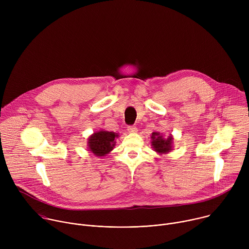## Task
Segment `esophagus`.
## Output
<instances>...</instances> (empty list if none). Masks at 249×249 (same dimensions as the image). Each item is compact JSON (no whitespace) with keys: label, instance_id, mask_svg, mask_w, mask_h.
Listing matches in <instances>:
<instances>
[{"label":"esophagus","instance_id":"1","mask_svg":"<svg viewBox=\"0 0 249 249\" xmlns=\"http://www.w3.org/2000/svg\"><path fill=\"white\" fill-rule=\"evenodd\" d=\"M127 130L129 133H136L138 131V129L135 126H128Z\"/></svg>","mask_w":249,"mask_h":249}]
</instances>
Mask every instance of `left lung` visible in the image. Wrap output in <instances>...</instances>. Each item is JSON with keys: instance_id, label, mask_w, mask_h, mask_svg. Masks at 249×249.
Instances as JSON below:
<instances>
[{"instance_id": "8db88e82", "label": "left lung", "mask_w": 249, "mask_h": 249, "mask_svg": "<svg viewBox=\"0 0 249 249\" xmlns=\"http://www.w3.org/2000/svg\"><path fill=\"white\" fill-rule=\"evenodd\" d=\"M152 147L153 149L160 155L166 154L172 150L173 138L172 136H168V138H163L160 132H153L152 136Z\"/></svg>"}]
</instances>
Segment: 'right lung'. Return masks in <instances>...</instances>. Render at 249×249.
I'll use <instances>...</instances> for the list:
<instances>
[{
  "label": "right lung",
  "mask_w": 249,
  "mask_h": 249,
  "mask_svg": "<svg viewBox=\"0 0 249 249\" xmlns=\"http://www.w3.org/2000/svg\"><path fill=\"white\" fill-rule=\"evenodd\" d=\"M115 138H118V134L114 132L104 130L95 132L88 139L89 150L96 157H104L113 150L116 143Z\"/></svg>",
  "instance_id": "1"
}]
</instances>
